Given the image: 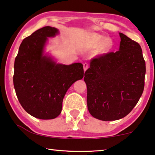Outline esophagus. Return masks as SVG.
<instances>
[{"mask_svg": "<svg viewBox=\"0 0 155 155\" xmlns=\"http://www.w3.org/2000/svg\"><path fill=\"white\" fill-rule=\"evenodd\" d=\"M89 67V65L87 63H84V64H83V68H84V71L87 70Z\"/></svg>", "mask_w": 155, "mask_h": 155, "instance_id": "esophagus-1", "label": "esophagus"}]
</instances>
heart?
<instances>
[{
	"label": "heart",
	"mask_w": 155,
	"mask_h": 155,
	"mask_svg": "<svg viewBox=\"0 0 155 155\" xmlns=\"http://www.w3.org/2000/svg\"><path fill=\"white\" fill-rule=\"evenodd\" d=\"M84 44L87 46L95 48L97 47V54L104 55L109 53L113 49L114 44L109 37H104L97 33H89L84 39Z\"/></svg>",
	"instance_id": "b5f03b06"
}]
</instances>
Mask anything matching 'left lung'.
Masks as SVG:
<instances>
[{"label": "left lung", "mask_w": 155, "mask_h": 155, "mask_svg": "<svg viewBox=\"0 0 155 155\" xmlns=\"http://www.w3.org/2000/svg\"><path fill=\"white\" fill-rule=\"evenodd\" d=\"M119 35V51L93 58L84 73L88 110L101 120L124 118L144 89L146 62L141 48L123 33Z\"/></svg>", "instance_id": "left-lung-1"}]
</instances>
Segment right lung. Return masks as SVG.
Wrapping results in <instances>:
<instances>
[{
    "instance_id": "1",
    "label": "right lung",
    "mask_w": 155,
    "mask_h": 155,
    "mask_svg": "<svg viewBox=\"0 0 155 155\" xmlns=\"http://www.w3.org/2000/svg\"><path fill=\"white\" fill-rule=\"evenodd\" d=\"M58 30L46 26L23 40L14 61V87L23 108L39 119H53L60 114L66 91L84 77L83 65L57 64L44 54L48 37Z\"/></svg>"
}]
</instances>
